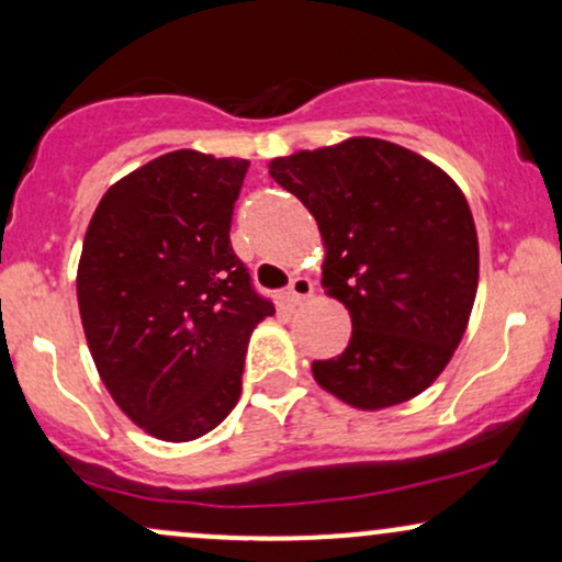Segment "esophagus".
<instances>
[{"label":"esophagus","instance_id":"34e87169","mask_svg":"<svg viewBox=\"0 0 562 562\" xmlns=\"http://www.w3.org/2000/svg\"><path fill=\"white\" fill-rule=\"evenodd\" d=\"M312 295H314V282L308 280V277H293L285 290V301L290 303V306L308 301Z\"/></svg>","mask_w":562,"mask_h":562}]
</instances>
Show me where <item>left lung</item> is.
Masks as SVG:
<instances>
[{"label": "left lung", "instance_id": "1", "mask_svg": "<svg viewBox=\"0 0 562 562\" xmlns=\"http://www.w3.org/2000/svg\"><path fill=\"white\" fill-rule=\"evenodd\" d=\"M269 173L317 218L322 288L351 314V340L312 364L314 380L357 409L415 398L460 346L479 290L462 190L428 158L375 137L274 158Z\"/></svg>", "mask_w": 562, "mask_h": 562}]
</instances>
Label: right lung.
I'll list each match as a JSON object with an SVG mask.
<instances>
[{"mask_svg":"<svg viewBox=\"0 0 562 562\" xmlns=\"http://www.w3.org/2000/svg\"><path fill=\"white\" fill-rule=\"evenodd\" d=\"M243 158L173 150L97 205L76 295L102 383L160 441H192L235 409L245 348L272 301L229 243Z\"/></svg>","mask_w":562,"mask_h":562,"instance_id":"right-lung-1","label":"right lung"}]
</instances>
